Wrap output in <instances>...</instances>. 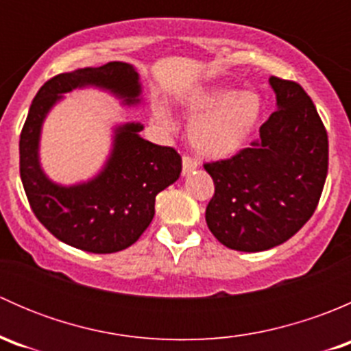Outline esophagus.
<instances>
[{"label": "esophagus", "instance_id": "34e87169", "mask_svg": "<svg viewBox=\"0 0 351 351\" xmlns=\"http://www.w3.org/2000/svg\"><path fill=\"white\" fill-rule=\"evenodd\" d=\"M182 165H183V166H182V173H183V176L190 175V173L195 171V169L198 168V162L195 161V159L189 158V156H183Z\"/></svg>", "mask_w": 351, "mask_h": 351}]
</instances>
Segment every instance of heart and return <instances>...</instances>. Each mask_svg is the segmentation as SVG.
Instances as JSON below:
<instances>
[{
    "instance_id": "b5f03b06",
    "label": "heart",
    "mask_w": 351,
    "mask_h": 351,
    "mask_svg": "<svg viewBox=\"0 0 351 351\" xmlns=\"http://www.w3.org/2000/svg\"><path fill=\"white\" fill-rule=\"evenodd\" d=\"M193 120L189 141L197 154L207 159H228L246 146L263 113V101L254 91L231 86H204L190 91L182 100ZM156 119L169 123L168 110L158 107Z\"/></svg>"
}]
</instances>
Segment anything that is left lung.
Masks as SVG:
<instances>
[{"label": "left lung", "mask_w": 351, "mask_h": 351, "mask_svg": "<svg viewBox=\"0 0 351 351\" xmlns=\"http://www.w3.org/2000/svg\"><path fill=\"white\" fill-rule=\"evenodd\" d=\"M277 110L231 159L205 165L215 193L205 210L224 246L256 253L292 238L314 214L328 175V134L302 86L268 77Z\"/></svg>", "instance_id": "obj_1"}]
</instances>
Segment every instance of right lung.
<instances>
[{
    "mask_svg": "<svg viewBox=\"0 0 351 351\" xmlns=\"http://www.w3.org/2000/svg\"><path fill=\"white\" fill-rule=\"evenodd\" d=\"M97 88L123 107L144 104L139 73L129 62H107L58 74L38 90L20 136V176L35 217L59 241L88 253H117L139 239L154 217L156 195L180 178L173 147L141 137V122L113 127L112 149L86 182L62 185L44 171L40 139L45 119L64 95Z\"/></svg>",
    "mask_w": 351,
    "mask_h": 351,
    "instance_id": "obj_1",
    "label": "right lung"
}]
</instances>
